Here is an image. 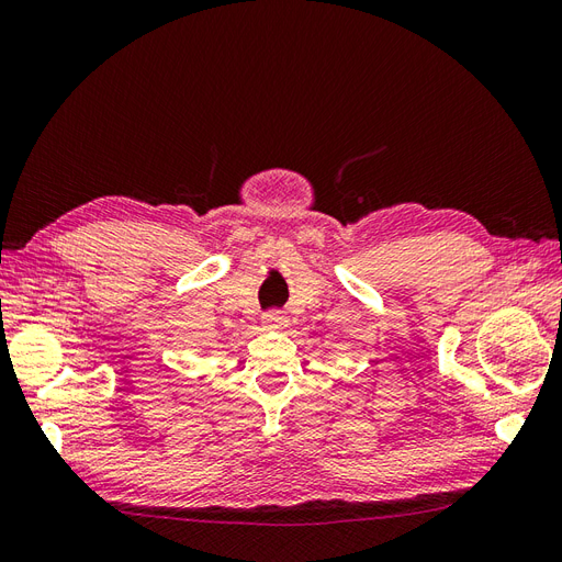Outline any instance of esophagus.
Returning a JSON list of instances; mask_svg holds the SVG:
<instances>
[{
	"mask_svg": "<svg viewBox=\"0 0 562 562\" xmlns=\"http://www.w3.org/2000/svg\"><path fill=\"white\" fill-rule=\"evenodd\" d=\"M285 323H288V318L279 310H269V312L262 314V326L265 328H283Z\"/></svg>",
	"mask_w": 562,
	"mask_h": 562,
	"instance_id": "1",
	"label": "esophagus"
}]
</instances>
